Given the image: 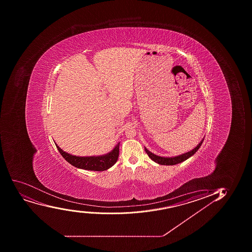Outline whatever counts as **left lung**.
Instances as JSON below:
<instances>
[{"instance_id":"1","label":"left lung","mask_w":252,"mask_h":252,"mask_svg":"<svg viewBox=\"0 0 252 252\" xmlns=\"http://www.w3.org/2000/svg\"><path fill=\"white\" fill-rule=\"evenodd\" d=\"M204 141V139L200 141L199 145H197L196 147L193 149V150H190L189 152L186 153V154H183V155H179V156H176V157H172V158H164V157H160V156H158V155H155V154H153V153L150 152L149 150L145 148V152L147 153V155H149V157L153 160V161H155V162H157L158 164L161 165H175L178 164L180 162H182L185 160H187V158H189V157H191L192 155H194V154L197 152V150H199V147L201 146L202 143Z\"/></svg>"}]
</instances>
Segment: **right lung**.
<instances>
[{
  "instance_id": "1",
  "label": "right lung",
  "mask_w": 252,
  "mask_h": 252,
  "mask_svg": "<svg viewBox=\"0 0 252 252\" xmlns=\"http://www.w3.org/2000/svg\"><path fill=\"white\" fill-rule=\"evenodd\" d=\"M119 145L118 143L114 149L107 155L102 156H90V157H78L64 152L62 149L56 145L58 151L61 155L69 163L74 167L81 169L90 170V171H97L102 172L108 169L116 163L119 156Z\"/></svg>"
}]
</instances>
